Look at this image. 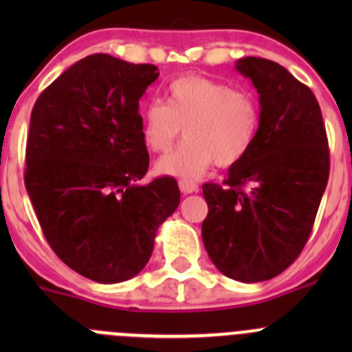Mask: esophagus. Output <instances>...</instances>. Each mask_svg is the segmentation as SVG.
<instances>
[{
    "instance_id": "obj_1",
    "label": "esophagus",
    "mask_w": 352,
    "mask_h": 352,
    "mask_svg": "<svg viewBox=\"0 0 352 352\" xmlns=\"http://www.w3.org/2000/svg\"><path fill=\"white\" fill-rule=\"evenodd\" d=\"M179 187H180V190H182L184 194L197 192V189H199L197 184L196 182H190V180H180Z\"/></svg>"
}]
</instances>
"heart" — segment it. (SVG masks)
Instances as JSON below:
<instances>
[{"mask_svg":"<svg viewBox=\"0 0 352 352\" xmlns=\"http://www.w3.org/2000/svg\"><path fill=\"white\" fill-rule=\"evenodd\" d=\"M258 104L247 90H236L204 76H182L165 91V105L141 112V138L148 150L163 153L184 129L186 143L156 162V173L196 180L212 163L236 165L247 156L258 133Z\"/></svg>","mask_w":352,"mask_h":352,"instance_id":"b5f03b06","label":"heart"}]
</instances>
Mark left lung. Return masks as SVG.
Here are the masks:
<instances>
[{
	"label": "left lung",
	"instance_id": "left-lung-1",
	"mask_svg": "<svg viewBox=\"0 0 352 352\" xmlns=\"http://www.w3.org/2000/svg\"><path fill=\"white\" fill-rule=\"evenodd\" d=\"M235 67L258 94V133L223 186H202V242L226 278L261 283L289 267L310 236L329 180V143L314 91L286 67L252 56Z\"/></svg>",
	"mask_w": 352,
	"mask_h": 352
}]
</instances>
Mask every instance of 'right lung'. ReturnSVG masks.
I'll return each mask as SVG.
<instances>
[{"mask_svg":"<svg viewBox=\"0 0 352 352\" xmlns=\"http://www.w3.org/2000/svg\"><path fill=\"white\" fill-rule=\"evenodd\" d=\"M156 69L87 56L32 109L25 187L42 232L67 267L104 285L143 271L160 225L180 202L172 177L140 184L150 166L140 98Z\"/></svg>","mask_w":352,"mask_h":352,"instance_id":"obj_1","label":"right lung"}]
</instances>
